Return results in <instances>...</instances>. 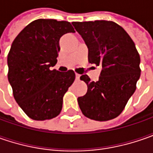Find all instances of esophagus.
<instances>
[{
    "label": "esophagus",
    "mask_w": 153,
    "mask_h": 153,
    "mask_svg": "<svg viewBox=\"0 0 153 153\" xmlns=\"http://www.w3.org/2000/svg\"><path fill=\"white\" fill-rule=\"evenodd\" d=\"M80 76H81V75H80V74L76 73V79H79Z\"/></svg>",
    "instance_id": "obj_1"
}]
</instances>
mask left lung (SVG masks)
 Instances as JSON below:
<instances>
[{"instance_id": "1", "label": "left lung", "mask_w": 153, "mask_h": 153, "mask_svg": "<svg viewBox=\"0 0 153 153\" xmlns=\"http://www.w3.org/2000/svg\"><path fill=\"white\" fill-rule=\"evenodd\" d=\"M88 48V62L102 66L97 82L88 75L80 79L88 86L85 95L78 97L85 117L108 121L121 114L136 89L140 76V58L128 34L112 21L73 22Z\"/></svg>"}]
</instances>
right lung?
Here are the masks:
<instances>
[{"label":"right lung","mask_w":153,"mask_h":153,"mask_svg":"<svg viewBox=\"0 0 153 153\" xmlns=\"http://www.w3.org/2000/svg\"><path fill=\"white\" fill-rule=\"evenodd\" d=\"M67 21L40 19L14 39L7 55V77L16 102L31 119H52L60 113L63 97L73 83L72 70L52 69L60 50L59 39L74 33Z\"/></svg>","instance_id":"right-lung-1"}]
</instances>
